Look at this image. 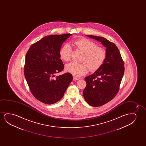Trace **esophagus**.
<instances>
[{"label": "esophagus", "instance_id": "esophagus-1", "mask_svg": "<svg viewBox=\"0 0 146 146\" xmlns=\"http://www.w3.org/2000/svg\"><path fill=\"white\" fill-rule=\"evenodd\" d=\"M80 78H79V77H75V76H73V80L74 81H77V80H79Z\"/></svg>", "mask_w": 146, "mask_h": 146}]
</instances>
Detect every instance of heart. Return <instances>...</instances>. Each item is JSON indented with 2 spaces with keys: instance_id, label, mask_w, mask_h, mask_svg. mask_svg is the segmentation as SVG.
Listing matches in <instances>:
<instances>
[{
  "instance_id": "heart-1",
  "label": "heart",
  "mask_w": 146,
  "mask_h": 146,
  "mask_svg": "<svg viewBox=\"0 0 146 146\" xmlns=\"http://www.w3.org/2000/svg\"><path fill=\"white\" fill-rule=\"evenodd\" d=\"M74 44L77 49L83 52L80 58L81 63L72 62L67 64L65 70L74 76L84 75L87 72H95L102 67L106 57V50L102 47L97 46L95 42L86 38L75 40ZM72 48L70 45L65 44L60 49L59 56L65 62L70 61Z\"/></svg>"
}]
</instances>
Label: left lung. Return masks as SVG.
I'll return each instance as SVG.
<instances>
[{
    "mask_svg": "<svg viewBox=\"0 0 146 146\" xmlns=\"http://www.w3.org/2000/svg\"><path fill=\"white\" fill-rule=\"evenodd\" d=\"M99 41L106 47L104 64L93 74L85 78L87 85L83 91L89 105L99 107L112 100L118 93L124 75V61L116 45L106 38L87 35Z\"/></svg>",
    "mask_w": 146,
    "mask_h": 146,
    "instance_id": "8db88e82",
    "label": "left lung"
}]
</instances>
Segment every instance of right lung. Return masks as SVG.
Listing matches in <instances>:
<instances>
[{
  "mask_svg": "<svg viewBox=\"0 0 146 146\" xmlns=\"http://www.w3.org/2000/svg\"><path fill=\"white\" fill-rule=\"evenodd\" d=\"M71 35L45 36L32 44L26 53L24 76L32 95L45 104L59 101L73 80L70 73L55 77L64 68L59 56L60 48Z\"/></svg>",
  "mask_w": 146,
  "mask_h": 146,
  "instance_id": "right-lung-1",
  "label": "right lung"
}]
</instances>
